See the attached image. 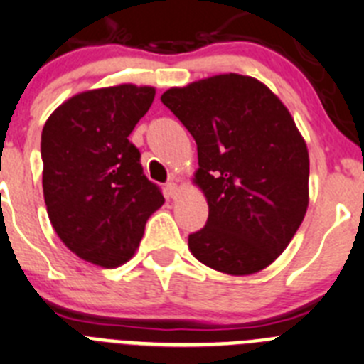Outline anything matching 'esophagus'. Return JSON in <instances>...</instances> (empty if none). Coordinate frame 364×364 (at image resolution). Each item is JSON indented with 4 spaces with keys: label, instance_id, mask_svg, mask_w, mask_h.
Instances as JSON below:
<instances>
[{
    "label": "esophagus",
    "instance_id": "34e87169",
    "mask_svg": "<svg viewBox=\"0 0 364 364\" xmlns=\"http://www.w3.org/2000/svg\"><path fill=\"white\" fill-rule=\"evenodd\" d=\"M166 193H168V196H171V198H175L176 195H178V186H176V182H168L166 184Z\"/></svg>",
    "mask_w": 364,
    "mask_h": 364
}]
</instances>
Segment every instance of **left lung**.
Listing matches in <instances>:
<instances>
[{
    "label": "left lung",
    "instance_id": "left-lung-1",
    "mask_svg": "<svg viewBox=\"0 0 364 364\" xmlns=\"http://www.w3.org/2000/svg\"><path fill=\"white\" fill-rule=\"evenodd\" d=\"M161 100L198 146L193 184L209 218L189 236L191 254L234 277L268 268L309 205V151L288 107L268 85L237 73L171 87Z\"/></svg>",
    "mask_w": 364,
    "mask_h": 364
}]
</instances>
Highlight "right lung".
Returning a JSON list of instances; mask_svg holds the SVG:
<instances>
[{"instance_id": "obj_1", "label": "right lung", "mask_w": 364, "mask_h": 364, "mask_svg": "<svg viewBox=\"0 0 364 364\" xmlns=\"http://www.w3.org/2000/svg\"><path fill=\"white\" fill-rule=\"evenodd\" d=\"M155 87L119 84L65 100L41 137L48 216L62 243L84 261L117 268L134 257L164 196L144 176L128 136Z\"/></svg>"}]
</instances>
